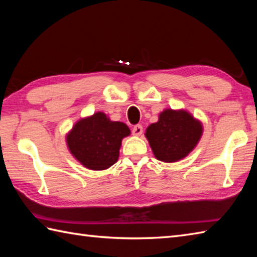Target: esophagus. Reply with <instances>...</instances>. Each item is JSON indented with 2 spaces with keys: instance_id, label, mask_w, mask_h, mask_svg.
I'll return each mask as SVG.
<instances>
[{
  "instance_id": "1",
  "label": "esophagus",
  "mask_w": 257,
  "mask_h": 257,
  "mask_svg": "<svg viewBox=\"0 0 257 257\" xmlns=\"http://www.w3.org/2000/svg\"><path fill=\"white\" fill-rule=\"evenodd\" d=\"M143 134V125L141 124H136L133 128V135L135 136H140Z\"/></svg>"
}]
</instances>
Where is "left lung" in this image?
Wrapping results in <instances>:
<instances>
[{"instance_id": "left-lung-1", "label": "left lung", "mask_w": 257, "mask_h": 257, "mask_svg": "<svg viewBox=\"0 0 257 257\" xmlns=\"http://www.w3.org/2000/svg\"><path fill=\"white\" fill-rule=\"evenodd\" d=\"M202 135L201 122L183 110H165L147 128L146 137L158 160L174 162L188 156Z\"/></svg>"}]
</instances>
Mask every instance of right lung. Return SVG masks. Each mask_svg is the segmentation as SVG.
<instances>
[{
	"mask_svg": "<svg viewBox=\"0 0 257 257\" xmlns=\"http://www.w3.org/2000/svg\"><path fill=\"white\" fill-rule=\"evenodd\" d=\"M129 135L127 124L110 121L105 113L97 112L74 125L67 145L81 165L91 170H105L117 162L121 140Z\"/></svg>",
	"mask_w": 257,
	"mask_h": 257,
	"instance_id": "obj_1",
	"label": "right lung"
}]
</instances>
